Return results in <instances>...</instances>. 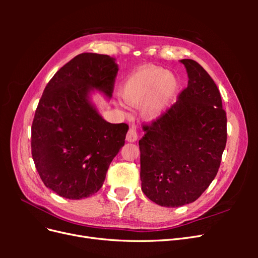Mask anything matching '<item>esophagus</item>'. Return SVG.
Returning <instances> with one entry per match:
<instances>
[{"label":"esophagus","mask_w":258,"mask_h":258,"mask_svg":"<svg viewBox=\"0 0 258 258\" xmlns=\"http://www.w3.org/2000/svg\"><path fill=\"white\" fill-rule=\"evenodd\" d=\"M126 140L128 142H136L138 140V134H137V130L135 128H131L129 129Z\"/></svg>","instance_id":"esophagus-1"}]
</instances>
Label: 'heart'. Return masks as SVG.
Here are the masks:
<instances>
[{"mask_svg": "<svg viewBox=\"0 0 258 258\" xmlns=\"http://www.w3.org/2000/svg\"><path fill=\"white\" fill-rule=\"evenodd\" d=\"M179 88L178 77L159 67H143L123 81L120 96L127 104L140 105L147 119L165 114Z\"/></svg>", "mask_w": 258, "mask_h": 258, "instance_id": "1", "label": "heart"}]
</instances>
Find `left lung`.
Here are the masks:
<instances>
[{
    "mask_svg": "<svg viewBox=\"0 0 258 258\" xmlns=\"http://www.w3.org/2000/svg\"><path fill=\"white\" fill-rule=\"evenodd\" d=\"M188 85L139 141L142 191L176 208L197 200L212 183L227 141V117L216 84L198 62L183 59Z\"/></svg>",
    "mask_w": 258,
    "mask_h": 258,
    "instance_id": "obj_1",
    "label": "left lung"
}]
</instances>
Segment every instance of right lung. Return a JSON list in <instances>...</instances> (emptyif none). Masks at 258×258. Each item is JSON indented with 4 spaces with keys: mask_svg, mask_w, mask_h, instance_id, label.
<instances>
[{
    "mask_svg": "<svg viewBox=\"0 0 258 258\" xmlns=\"http://www.w3.org/2000/svg\"><path fill=\"white\" fill-rule=\"evenodd\" d=\"M118 66L107 54H77L52 76L38 102L31 150L47 188L67 199L92 196L124 144L127 123L102 118L90 95L111 98Z\"/></svg>",
    "mask_w": 258,
    "mask_h": 258,
    "instance_id": "add662e5",
    "label": "right lung"
}]
</instances>
